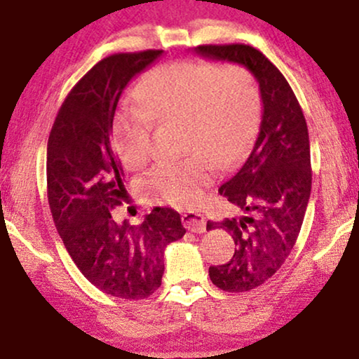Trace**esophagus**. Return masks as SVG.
<instances>
[{
	"instance_id": "34e87169",
	"label": "esophagus",
	"mask_w": 359,
	"mask_h": 359,
	"mask_svg": "<svg viewBox=\"0 0 359 359\" xmlns=\"http://www.w3.org/2000/svg\"><path fill=\"white\" fill-rule=\"evenodd\" d=\"M182 223L189 231H194V233H205V229H207V219H205L202 213H197V212L184 213Z\"/></svg>"
}]
</instances>
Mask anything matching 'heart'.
<instances>
[{"instance_id": "heart-1", "label": "heart", "mask_w": 359, "mask_h": 359, "mask_svg": "<svg viewBox=\"0 0 359 359\" xmlns=\"http://www.w3.org/2000/svg\"><path fill=\"white\" fill-rule=\"evenodd\" d=\"M136 107L116 113L113 144L124 165L137 167L151 147L152 121L180 119L184 159L159 161L142 177V192L174 205H192L212 182L217 162L228 167L255 141L261 97L241 65L217 67L202 60L170 62L152 69L135 92Z\"/></svg>"}]
</instances>
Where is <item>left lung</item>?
<instances>
[{
  "mask_svg": "<svg viewBox=\"0 0 359 359\" xmlns=\"http://www.w3.org/2000/svg\"><path fill=\"white\" fill-rule=\"evenodd\" d=\"M195 52L246 67L259 83V135L241 169L218 189L241 212L218 226L231 235L235 255L226 264L208 269L217 287L246 292L280 269L302 228L312 190L307 123L287 80L255 47L198 46ZM212 228L217 223L208 222L207 229Z\"/></svg>",
  "mask_w": 359,
  "mask_h": 359,
  "instance_id": "left-lung-1",
  "label": "left lung"
}]
</instances>
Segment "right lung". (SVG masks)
<instances>
[{
    "instance_id": "add662e5",
    "label": "right lung",
    "mask_w": 359,
    "mask_h": 359,
    "mask_svg": "<svg viewBox=\"0 0 359 359\" xmlns=\"http://www.w3.org/2000/svg\"><path fill=\"white\" fill-rule=\"evenodd\" d=\"M162 50L114 54L70 90L47 142V198L55 228L75 266L95 287L118 299H146L159 289L164 250L185 235L180 215L156 207L141 224L114 222L128 200L111 142L123 90Z\"/></svg>"
}]
</instances>
